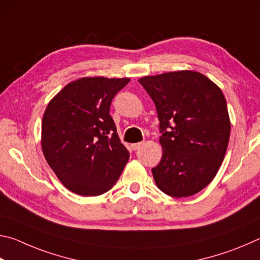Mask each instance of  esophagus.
<instances>
[{
    "instance_id": "34e87169",
    "label": "esophagus",
    "mask_w": 260,
    "mask_h": 260,
    "mask_svg": "<svg viewBox=\"0 0 260 260\" xmlns=\"http://www.w3.org/2000/svg\"><path fill=\"white\" fill-rule=\"evenodd\" d=\"M142 146V143L141 142H138V143H133V144H131V148H132V150H138V149Z\"/></svg>"
}]
</instances>
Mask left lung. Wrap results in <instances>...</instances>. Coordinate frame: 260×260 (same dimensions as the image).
I'll return each instance as SVG.
<instances>
[{"label":"left lung","instance_id":"left-lung-1","mask_svg":"<svg viewBox=\"0 0 260 260\" xmlns=\"http://www.w3.org/2000/svg\"><path fill=\"white\" fill-rule=\"evenodd\" d=\"M156 105L162 156L157 187L172 197L195 195L212 181L231 135L225 96L203 74L178 71L141 78Z\"/></svg>","mask_w":260,"mask_h":260}]
</instances>
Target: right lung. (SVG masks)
Masks as SVG:
<instances>
[{
  "label": "right lung",
  "mask_w": 260,
  "mask_h": 260,
  "mask_svg": "<svg viewBox=\"0 0 260 260\" xmlns=\"http://www.w3.org/2000/svg\"><path fill=\"white\" fill-rule=\"evenodd\" d=\"M128 78H81L50 101L42 120V150L65 187L82 196L110 190L129 152L120 142L110 107Z\"/></svg>",
  "instance_id": "right-lung-1"
}]
</instances>
